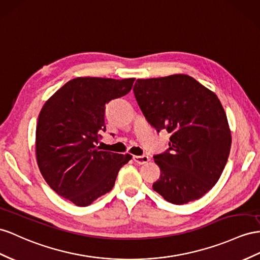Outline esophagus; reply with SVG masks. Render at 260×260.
Segmentation results:
<instances>
[{"mask_svg":"<svg viewBox=\"0 0 260 260\" xmlns=\"http://www.w3.org/2000/svg\"><path fill=\"white\" fill-rule=\"evenodd\" d=\"M133 159H134V161L138 165H144V164H147L150 159L148 156L146 155H143V156H134L133 157Z\"/></svg>","mask_w":260,"mask_h":260,"instance_id":"1","label":"esophagus"}]
</instances>
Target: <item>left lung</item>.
Segmentation results:
<instances>
[{"instance_id":"left-lung-1","label":"left lung","mask_w":260,"mask_h":260,"mask_svg":"<svg viewBox=\"0 0 260 260\" xmlns=\"http://www.w3.org/2000/svg\"><path fill=\"white\" fill-rule=\"evenodd\" d=\"M133 91L152 127L171 134L169 148L154 156L161 174L152 189L178 205L203 197L221 177L232 145L215 93L187 75L138 79Z\"/></svg>"}]
</instances>
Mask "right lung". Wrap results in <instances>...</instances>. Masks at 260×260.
<instances>
[{
	"label": "right lung",
	"mask_w": 260,
	"mask_h": 260,
	"mask_svg": "<svg viewBox=\"0 0 260 260\" xmlns=\"http://www.w3.org/2000/svg\"><path fill=\"white\" fill-rule=\"evenodd\" d=\"M135 79L79 77L50 96L36 126V159L46 182L58 196L88 206L114 187L132 156L103 151L105 105L132 90Z\"/></svg>",
	"instance_id": "add662e5"
}]
</instances>
